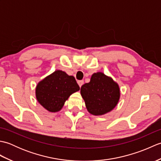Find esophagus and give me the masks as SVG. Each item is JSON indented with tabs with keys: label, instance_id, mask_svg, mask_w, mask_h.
<instances>
[{
	"label": "esophagus",
	"instance_id": "1",
	"mask_svg": "<svg viewBox=\"0 0 161 161\" xmlns=\"http://www.w3.org/2000/svg\"><path fill=\"white\" fill-rule=\"evenodd\" d=\"M77 84L79 86H80V87H81L82 85L84 84V81L83 80H80V81H77Z\"/></svg>",
	"mask_w": 161,
	"mask_h": 161
}]
</instances>
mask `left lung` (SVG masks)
Masks as SVG:
<instances>
[{
  "instance_id": "left-lung-1",
  "label": "left lung",
  "mask_w": 161,
  "mask_h": 161,
  "mask_svg": "<svg viewBox=\"0 0 161 161\" xmlns=\"http://www.w3.org/2000/svg\"><path fill=\"white\" fill-rule=\"evenodd\" d=\"M80 93L88 111L93 115L111 111L120 97L118 84L102 72L92 75L89 82L81 86Z\"/></svg>"
}]
</instances>
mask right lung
Wrapping results in <instances>:
<instances>
[{
  "instance_id": "right-lung-1",
  "label": "right lung",
  "mask_w": 161,
  "mask_h": 161,
  "mask_svg": "<svg viewBox=\"0 0 161 161\" xmlns=\"http://www.w3.org/2000/svg\"><path fill=\"white\" fill-rule=\"evenodd\" d=\"M80 90L73 76L57 70L36 84V100L47 111H59L70 95Z\"/></svg>"
}]
</instances>
